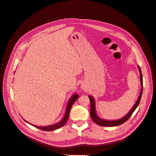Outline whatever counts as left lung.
<instances>
[{"label":"left lung","mask_w":156,"mask_h":156,"mask_svg":"<svg viewBox=\"0 0 156 156\" xmlns=\"http://www.w3.org/2000/svg\"><path fill=\"white\" fill-rule=\"evenodd\" d=\"M139 69V72H140V84H141V90H140V94L139 96L138 100L136 101L135 105L134 107L132 108V109L127 113V114L122 119L118 120H113V121H108V120H102L99 118L96 113V109H95V102H94V100L92 96H88L90 101V116L92 118V119L93 121L96 123L99 126H106V127H112V126H119L122 124H124V122H126L127 120H128L131 116L133 114L135 110L136 109V108L138 107L140 99H141V96H142L143 94V75H142V72H141V69L139 66H138Z\"/></svg>","instance_id":"1"}]
</instances>
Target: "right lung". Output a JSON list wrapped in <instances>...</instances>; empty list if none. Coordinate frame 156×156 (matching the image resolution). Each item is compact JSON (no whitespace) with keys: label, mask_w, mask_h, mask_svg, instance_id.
Instances as JSON below:
<instances>
[{"label":"right lung","mask_w":156,"mask_h":156,"mask_svg":"<svg viewBox=\"0 0 156 156\" xmlns=\"http://www.w3.org/2000/svg\"><path fill=\"white\" fill-rule=\"evenodd\" d=\"M78 98H79V96L77 95V94H75V95H73L72 98H70V100H69V102H68V104L67 105L66 111L64 117L63 118V119L62 120H61L60 122H58V123L56 124H54V125H52V126H45V127L36 126H34L37 127V128L40 129H41V130H43V131H53V130L57 129L60 128V127L64 126L66 124V122H67L68 118H69V112H70L71 108H72V106L73 105L74 102L77 100Z\"/></svg>","instance_id":"add662e5"}]
</instances>
